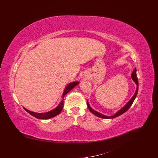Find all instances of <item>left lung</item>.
I'll return each mask as SVG.
<instances>
[{"label":"left lung","mask_w":158,"mask_h":158,"mask_svg":"<svg viewBox=\"0 0 158 158\" xmlns=\"http://www.w3.org/2000/svg\"><path fill=\"white\" fill-rule=\"evenodd\" d=\"M131 78L132 79V80L134 81V82H135V84H136V92H135V95H133V96L132 97V98L129 100V102H128V103L125 105V106H124L123 108H121L120 110H118V111L116 113H114L113 115H111V116H107V115H105V114H103L102 113H100L96 111H95L94 109H92V107H90L89 104L88 103V101L87 102V106H88V107L89 109V111L92 112L94 114H95V116H97L98 117H100V118H115L119 115H121V114H123L124 113H125L127 110L131 107V106H132V103L134 102V101H135V99L136 97V95H137V93H138V78L136 76V69H135V70H133V72L132 73V74H131Z\"/></svg>","instance_id":"8db88e82"}]
</instances>
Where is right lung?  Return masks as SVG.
Returning <instances> with one entry per match:
<instances>
[{"instance_id": "obj_1", "label": "right lung", "mask_w": 158, "mask_h": 158, "mask_svg": "<svg viewBox=\"0 0 158 158\" xmlns=\"http://www.w3.org/2000/svg\"><path fill=\"white\" fill-rule=\"evenodd\" d=\"M79 84V82H71L69 84H68L66 85V87L64 88V92L63 94V95H62V98H63V100L60 102V103L59 104V106H57L56 107H55L54 109L51 110L50 111L48 112H46V113H35V112H33L30 111V110H28L27 109H26L25 107L24 109L26 111L29 113L31 115L37 118H40V119H48V118H51L54 117L56 115H58V114L61 112L62 110H63V106H64V103H63V98L64 97V95L68 94L71 89H73L76 85H77Z\"/></svg>"}]
</instances>
